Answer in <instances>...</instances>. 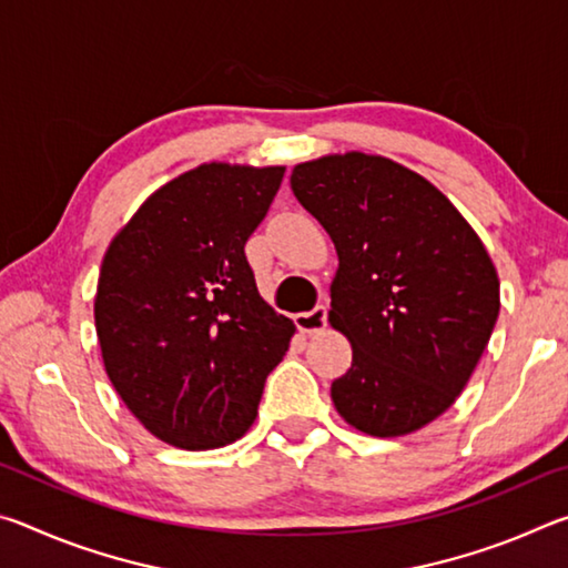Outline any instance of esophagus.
I'll use <instances>...</instances> for the list:
<instances>
[{"label":"esophagus","instance_id":"esophagus-1","mask_svg":"<svg viewBox=\"0 0 568 568\" xmlns=\"http://www.w3.org/2000/svg\"><path fill=\"white\" fill-rule=\"evenodd\" d=\"M325 323H328V305H315L313 311L295 315L297 331L303 333H318L325 328Z\"/></svg>","mask_w":568,"mask_h":568}]
</instances>
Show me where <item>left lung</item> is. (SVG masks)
Listing matches in <instances>:
<instances>
[{
	"instance_id": "1",
	"label": "left lung",
	"mask_w": 568,
	"mask_h": 568,
	"mask_svg": "<svg viewBox=\"0 0 568 568\" xmlns=\"http://www.w3.org/2000/svg\"><path fill=\"white\" fill-rule=\"evenodd\" d=\"M291 187L338 250L328 321L353 363L335 408L368 436L413 434L454 406L491 338V257L444 192L393 160L303 162Z\"/></svg>"
}]
</instances>
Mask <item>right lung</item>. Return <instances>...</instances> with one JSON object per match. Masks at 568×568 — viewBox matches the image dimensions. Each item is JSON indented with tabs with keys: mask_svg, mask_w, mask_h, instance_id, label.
<instances>
[{
	"mask_svg": "<svg viewBox=\"0 0 568 568\" xmlns=\"http://www.w3.org/2000/svg\"><path fill=\"white\" fill-rule=\"evenodd\" d=\"M285 168L210 162L150 195L104 253L94 325L104 371L152 436L203 450L253 426L295 325L255 285L247 237Z\"/></svg>",
	"mask_w": 568,
	"mask_h": 568,
	"instance_id": "right-lung-1",
	"label": "right lung"
}]
</instances>
